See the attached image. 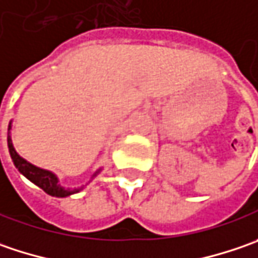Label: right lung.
<instances>
[{"label":"right lung","mask_w":258,"mask_h":258,"mask_svg":"<svg viewBox=\"0 0 258 258\" xmlns=\"http://www.w3.org/2000/svg\"><path fill=\"white\" fill-rule=\"evenodd\" d=\"M11 122L8 125V137H7V141H8V150H10V156L13 159V163L14 166L18 169V172L26 176L30 182H33L34 185H37L39 187H41L47 195L56 196V198H66V196H71L76 192H79L82 187L79 189H64L60 183H59V179L57 176L50 172V170H44V169H40L37 166L28 163L27 160H24L20 154H18L14 146H13V140H11ZM101 172V169H98L95 173L92 174V179L95 177L96 174Z\"/></svg>","instance_id":"right-lung-1"}]
</instances>
